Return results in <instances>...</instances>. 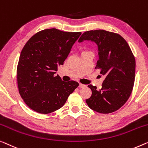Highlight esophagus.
<instances>
[{
  "label": "esophagus",
  "mask_w": 148,
  "mask_h": 148,
  "mask_svg": "<svg viewBox=\"0 0 148 148\" xmlns=\"http://www.w3.org/2000/svg\"><path fill=\"white\" fill-rule=\"evenodd\" d=\"M79 87H80V88H84V87H86V85L82 84H79Z\"/></svg>",
  "instance_id": "esophagus-1"
}]
</instances>
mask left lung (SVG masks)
Instances as JSON below:
<instances>
[{
  "label": "left lung",
  "instance_id": "left-lung-1",
  "mask_svg": "<svg viewBox=\"0 0 148 148\" xmlns=\"http://www.w3.org/2000/svg\"><path fill=\"white\" fill-rule=\"evenodd\" d=\"M91 40L98 46L96 69L105 76L102 88L88 85L92 96L86 100L90 108L101 114L120 109L130 96L135 80L136 60L128 44L120 34L104 30L84 32L78 42Z\"/></svg>",
  "mask_w": 148,
  "mask_h": 148
}]
</instances>
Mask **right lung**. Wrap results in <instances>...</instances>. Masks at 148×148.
I'll return each mask as SVG.
<instances>
[{
    "label": "right lung",
    "mask_w": 148,
    "mask_h": 148,
    "mask_svg": "<svg viewBox=\"0 0 148 148\" xmlns=\"http://www.w3.org/2000/svg\"><path fill=\"white\" fill-rule=\"evenodd\" d=\"M81 34L50 28L36 33L26 43L17 66V83L30 109L40 114L56 111L78 86L77 82H64L54 74Z\"/></svg>",
    "instance_id": "right-lung-1"
}]
</instances>
